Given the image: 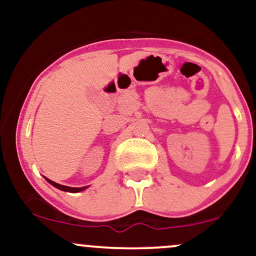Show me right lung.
Returning <instances> with one entry per match:
<instances>
[{"label": "right lung", "mask_w": 256, "mask_h": 256, "mask_svg": "<svg viewBox=\"0 0 256 256\" xmlns=\"http://www.w3.org/2000/svg\"><path fill=\"white\" fill-rule=\"evenodd\" d=\"M46 180L49 182V183H50L52 185H54L55 188H58V189H60V190H64V192H83L84 189H86V186H84V188H71V186H64V185H61V184H58V183H55V182H52V180H50V179H48V178H46Z\"/></svg>", "instance_id": "1"}]
</instances>
